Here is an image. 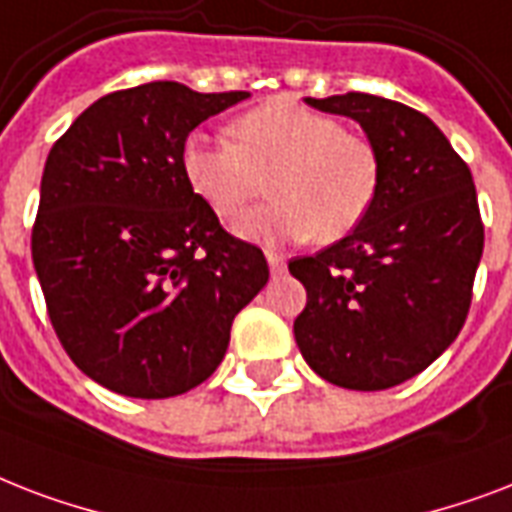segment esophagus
Masks as SVG:
<instances>
[{
  "label": "esophagus",
  "instance_id": "1",
  "mask_svg": "<svg viewBox=\"0 0 512 512\" xmlns=\"http://www.w3.org/2000/svg\"><path fill=\"white\" fill-rule=\"evenodd\" d=\"M267 261H269V269H272V275H280V272H283V269H285V259H283V256H280V253L269 251L267 253Z\"/></svg>",
  "mask_w": 512,
  "mask_h": 512
}]
</instances>
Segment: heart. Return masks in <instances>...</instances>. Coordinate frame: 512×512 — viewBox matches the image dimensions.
Instances as JSON below:
<instances>
[{
    "label": "heart",
    "instance_id": "heart-1",
    "mask_svg": "<svg viewBox=\"0 0 512 512\" xmlns=\"http://www.w3.org/2000/svg\"><path fill=\"white\" fill-rule=\"evenodd\" d=\"M229 141L194 133L181 149L192 192L219 219L237 221L269 192L275 202L240 224L251 240L331 245L350 237L374 211L382 154L366 133L293 98L237 114Z\"/></svg>",
    "mask_w": 512,
    "mask_h": 512
}]
</instances>
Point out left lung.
I'll list each match as a JSON object with an SVG mask.
<instances>
[{
  "instance_id": "left-lung-1",
  "label": "left lung",
  "mask_w": 512,
  "mask_h": 512,
  "mask_svg": "<svg viewBox=\"0 0 512 512\" xmlns=\"http://www.w3.org/2000/svg\"><path fill=\"white\" fill-rule=\"evenodd\" d=\"M307 104L360 122L382 154V189L350 237L288 264L307 288L293 334L326 382L387 390L425 371L465 326L483 253L473 176L411 106L371 93Z\"/></svg>"
}]
</instances>
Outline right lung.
Instances as JSON below:
<instances>
[{
  "mask_svg": "<svg viewBox=\"0 0 512 512\" xmlns=\"http://www.w3.org/2000/svg\"><path fill=\"white\" fill-rule=\"evenodd\" d=\"M243 98L173 79L114 90L47 154L31 259L58 342L106 390L173 398L202 384L267 285L261 248L229 235L181 168L189 133Z\"/></svg>",
  "mask_w": 512,
  "mask_h": 512,
  "instance_id": "1",
  "label": "right lung"
}]
</instances>
